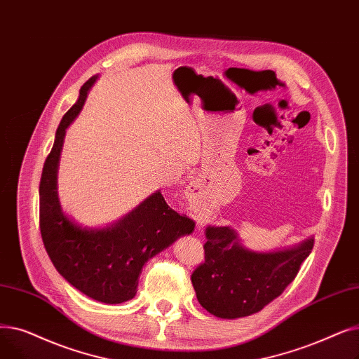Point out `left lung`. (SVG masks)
Wrapping results in <instances>:
<instances>
[{
  "mask_svg": "<svg viewBox=\"0 0 359 359\" xmlns=\"http://www.w3.org/2000/svg\"><path fill=\"white\" fill-rule=\"evenodd\" d=\"M204 233V263L194 270L191 282L203 309L228 320L259 313L278 298L314 247L310 236L289 248L254 251L232 226L208 225Z\"/></svg>",
  "mask_w": 359,
  "mask_h": 359,
  "instance_id": "1",
  "label": "left lung"
}]
</instances>
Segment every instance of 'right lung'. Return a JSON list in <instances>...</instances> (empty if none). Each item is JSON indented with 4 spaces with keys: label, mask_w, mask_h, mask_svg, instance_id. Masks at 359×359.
<instances>
[{
    "label": "right lung",
    "mask_w": 359,
    "mask_h": 359,
    "mask_svg": "<svg viewBox=\"0 0 359 359\" xmlns=\"http://www.w3.org/2000/svg\"><path fill=\"white\" fill-rule=\"evenodd\" d=\"M97 77L83 84L77 102L57 128L39 184V225L49 259L68 283L99 302L121 304L137 294L143 266L180 236L190 235L196 224L170 209L161 190L107 226H83L62 210L58 166L65 131L83 109Z\"/></svg>",
    "instance_id": "obj_1"
}]
</instances>
